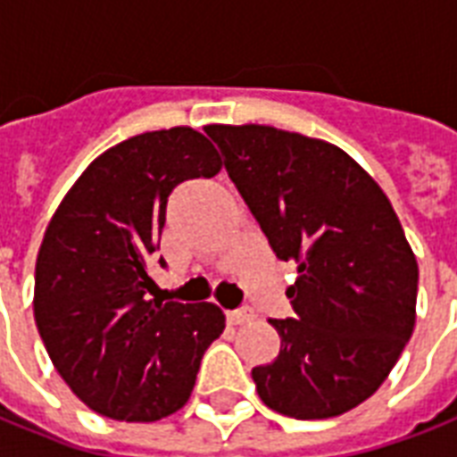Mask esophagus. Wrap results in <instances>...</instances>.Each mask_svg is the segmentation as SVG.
I'll list each match as a JSON object with an SVG mask.
<instances>
[{"mask_svg": "<svg viewBox=\"0 0 457 457\" xmlns=\"http://www.w3.org/2000/svg\"><path fill=\"white\" fill-rule=\"evenodd\" d=\"M253 320V312L250 310H233V312H226V321L238 327V324H245V321Z\"/></svg>", "mask_w": 457, "mask_h": 457, "instance_id": "obj_1", "label": "esophagus"}]
</instances>
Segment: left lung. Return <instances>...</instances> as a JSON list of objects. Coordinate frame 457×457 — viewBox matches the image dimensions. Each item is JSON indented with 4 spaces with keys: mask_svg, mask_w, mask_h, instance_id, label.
<instances>
[{
    "mask_svg": "<svg viewBox=\"0 0 457 457\" xmlns=\"http://www.w3.org/2000/svg\"><path fill=\"white\" fill-rule=\"evenodd\" d=\"M224 166L278 260L295 310L269 320L274 362L253 370L267 408L327 420L384 384L415 328L417 260L379 183L341 147L291 130L207 126Z\"/></svg>",
    "mask_w": 457,
    "mask_h": 457,
    "instance_id": "left-lung-1",
    "label": "left lung"
}]
</instances>
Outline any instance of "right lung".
Wrapping results in <instances>:
<instances>
[{
	"instance_id": "obj_1",
	"label": "right lung",
	"mask_w": 457,
	"mask_h": 457,
	"mask_svg": "<svg viewBox=\"0 0 457 457\" xmlns=\"http://www.w3.org/2000/svg\"><path fill=\"white\" fill-rule=\"evenodd\" d=\"M219 171L214 145L190 126L140 133L93 159L49 219L35 262V324L59 377L97 415H173L224 331L212 303L147 298L171 190Z\"/></svg>"
}]
</instances>
